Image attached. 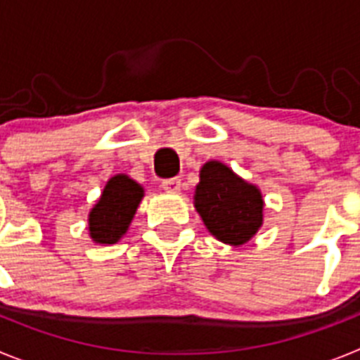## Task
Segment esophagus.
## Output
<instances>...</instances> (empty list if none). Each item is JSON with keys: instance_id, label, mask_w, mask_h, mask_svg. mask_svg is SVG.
Listing matches in <instances>:
<instances>
[{"instance_id": "obj_1", "label": "esophagus", "mask_w": 360, "mask_h": 360, "mask_svg": "<svg viewBox=\"0 0 360 360\" xmlns=\"http://www.w3.org/2000/svg\"><path fill=\"white\" fill-rule=\"evenodd\" d=\"M180 186H182L180 178H169V180H164V182H162V187H164L165 193H178V191H180Z\"/></svg>"}]
</instances>
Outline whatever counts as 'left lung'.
<instances>
[{"label":"left lung","instance_id":"1","mask_svg":"<svg viewBox=\"0 0 360 360\" xmlns=\"http://www.w3.org/2000/svg\"><path fill=\"white\" fill-rule=\"evenodd\" d=\"M195 207L216 240L247 243L263 224V196L218 160L203 164L195 191Z\"/></svg>","mask_w":360,"mask_h":360}]
</instances>
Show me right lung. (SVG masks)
Returning <instances> with one entry per match:
<instances>
[{"label":"right lung","instance_id":"obj_1","mask_svg":"<svg viewBox=\"0 0 360 360\" xmlns=\"http://www.w3.org/2000/svg\"><path fill=\"white\" fill-rule=\"evenodd\" d=\"M142 196V186L131 180L128 174L111 176L101 198L88 214L91 240L103 245L117 243L128 231Z\"/></svg>","mask_w":360,"mask_h":360}]
</instances>
